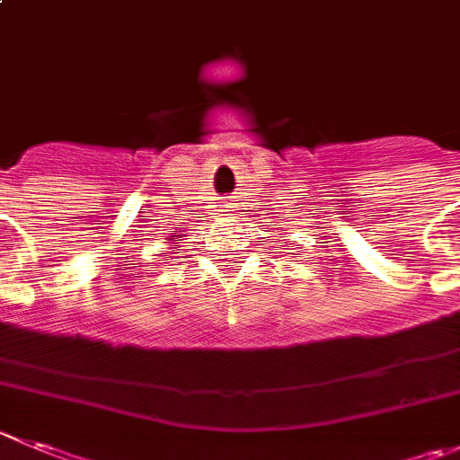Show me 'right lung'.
Returning <instances> with one entry per match:
<instances>
[{"mask_svg":"<svg viewBox=\"0 0 460 460\" xmlns=\"http://www.w3.org/2000/svg\"><path fill=\"white\" fill-rule=\"evenodd\" d=\"M171 240H175V235H171Z\"/></svg>","mask_w":460,"mask_h":460,"instance_id":"1","label":"right lung"}]
</instances>
